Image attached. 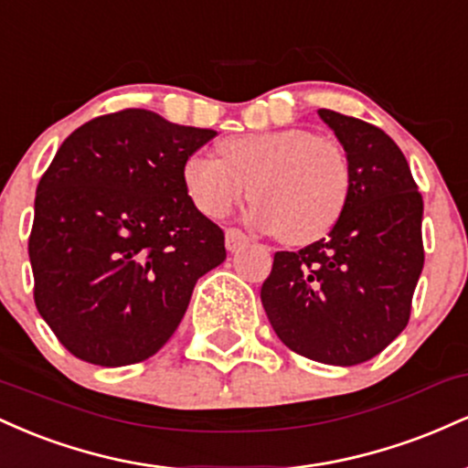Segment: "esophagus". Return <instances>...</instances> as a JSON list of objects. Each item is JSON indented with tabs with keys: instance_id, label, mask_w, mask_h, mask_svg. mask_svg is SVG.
<instances>
[{
	"instance_id": "obj_1",
	"label": "esophagus",
	"mask_w": 468,
	"mask_h": 468,
	"mask_svg": "<svg viewBox=\"0 0 468 468\" xmlns=\"http://www.w3.org/2000/svg\"><path fill=\"white\" fill-rule=\"evenodd\" d=\"M246 241H249V238H246L244 230H239V229H229L227 230V249L230 252L239 250L241 246H246Z\"/></svg>"
}]
</instances>
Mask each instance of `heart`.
Instances as JSON below:
<instances>
[{
	"instance_id": "b5f03b06",
	"label": "heart",
	"mask_w": 468,
	"mask_h": 468,
	"mask_svg": "<svg viewBox=\"0 0 468 468\" xmlns=\"http://www.w3.org/2000/svg\"><path fill=\"white\" fill-rule=\"evenodd\" d=\"M219 155L193 154L182 169L191 202L207 218H227L250 186L252 222L303 246L325 238L350 200L346 152L308 130L238 133L219 143Z\"/></svg>"
}]
</instances>
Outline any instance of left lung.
I'll use <instances>...</instances> for the list:
<instances>
[{"label": "left lung", "instance_id": "left-lung-1", "mask_svg": "<svg viewBox=\"0 0 468 468\" xmlns=\"http://www.w3.org/2000/svg\"><path fill=\"white\" fill-rule=\"evenodd\" d=\"M319 116L350 160V200L327 238L275 252L261 303L283 346L350 367L383 352L410 324L424 264L422 196L383 130L332 110Z\"/></svg>", "mask_w": 468, "mask_h": 468}]
</instances>
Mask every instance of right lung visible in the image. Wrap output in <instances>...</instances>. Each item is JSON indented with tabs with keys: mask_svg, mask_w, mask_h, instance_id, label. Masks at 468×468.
Returning <instances> with one entry per match:
<instances>
[{
	"mask_svg": "<svg viewBox=\"0 0 468 468\" xmlns=\"http://www.w3.org/2000/svg\"><path fill=\"white\" fill-rule=\"evenodd\" d=\"M213 130L149 110L92 118L63 141L35 197V305L69 354L103 367L154 356L196 282L227 260L224 230L185 189Z\"/></svg>",
	"mask_w": 468,
	"mask_h": 468,
	"instance_id": "add662e5",
	"label": "right lung"
}]
</instances>
